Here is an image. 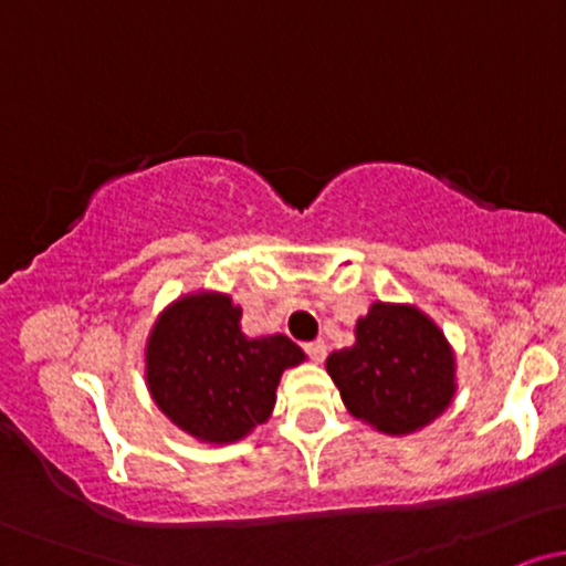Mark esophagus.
Instances as JSON below:
<instances>
[{
  "label": "esophagus",
  "instance_id": "obj_1",
  "mask_svg": "<svg viewBox=\"0 0 566 566\" xmlns=\"http://www.w3.org/2000/svg\"><path fill=\"white\" fill-rule=\"evenodd\" d=\"M303 348L314 361H324V356H327V343L324 340H311V343H305Z\"/></svg>",
  "mask_w": 566,
  "mask_h": 566
}]
</instances>
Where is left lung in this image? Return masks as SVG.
Masks as SVG:
<instances>
[{
    "mask_svg": "<svg viewBox=\"0 0 566 566\" xmlns=\"http://www.w3.org/2000/svg\"><path fill=\"white\" fill-rule=\"evenodd\" d=\"M343 405L382 433H415L454 396V356L444 333L412 305L373 303L356 343L327 359Z\"/></svg>",
    "mask_w": 566,
    "mask_h": 566,
    "instance_id": "8db88e82",
    "label": "left lung"
}]
</instances>
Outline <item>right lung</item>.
<instances>
[{
  "label": "right lung",
  "mask_w": 566,
  "mask_h": 566,
  "mask_svg": "<svg viewBox=\"0 0 566 566\" xmlns=\"http://www.w3.org/2000/svg\"><path fill=\"white\" fill-rule=\"evenodd\" d=\"M229 295L175 301L146 343L148 391L186 433L229 444L269 420L279 378L305 354L287 335L247 337Z\"/></svg>",
  "instance_id": "add662e5"
}]
</instances>
